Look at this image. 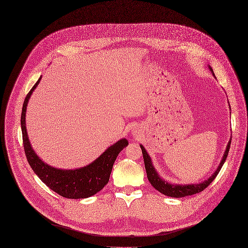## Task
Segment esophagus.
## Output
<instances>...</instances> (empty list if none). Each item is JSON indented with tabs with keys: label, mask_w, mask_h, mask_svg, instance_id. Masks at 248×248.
Instances as JSON below:
<instances>
[{
	"label": "esophagus",
	"mask_w": 248,
	"mask_h": 248,
	"mask_svg": "<svg viewBox=\"0 0 248 248\" xmlns=\"http://www.w3.org/2000/svg\"><path fill=\"white\" fill-rule=\"evenodd\" d=\"M139 133H140V129H139V127H136V126H134L133 128H132V130H131V134L133 135V136H138L139 135Z\"/></svg>",
	"instance_id": "1"
}]
</instances>
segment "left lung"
Segmentation results:
<instances>
[{
	"label": "left lung",
	"mask_w": 248,
	"mask_h": 248,
	"mask_svg": "<svg viewBox=\"0 0 248 248\" xmlns=\"http://www.w3.org/2000/svg\"><path fill=\"white\" fill-rule=\"evenodd\" d=\"M208 68L211 71L212 75L215 77L214 72L210 65H208ZM229 106H230V104H229ZM231 139H232V137H231ZM231 139L228 142V145L224 152V155L219 163L217 170H215V172L210 177H208V179H206L199 184H194V183L193 184H173V183H170L167 180L161 178V176L155 170L154 164H153V161H152V158L149 155V154L147 153L145 147L143 145H140V148H141L142 154H143L144 163H145V170L147 172V177H148L149 182L155 190H157L164 196L171 197V198H184V197L192 196V195H195V194H198V193L203 191L208 185H210V183L216 178L219 171L221 170L223 164L228 156V153H229L230 146H231Z\"/></svg>",
	"instance_id": "left-lung-1"
}]
</instances>
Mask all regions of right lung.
I'll return each instance as SVG.
<instances>
[{"label": "right lung", "mask_w": 248, "mask_h": 248, "mask_svg": "<svg viewBox=\"0 0 248 248\" xmlns=\"http://www.w3.org/2000/svg\"><path fill=\"white\" fill-rule=\"evenodd\" d=\"M42 76L27 94L21 113V130L23 146L27 160L33 171L38 177L53 192L67 199H87L99 191L109 182L114 162L121 151L128 145L125 138H122L115 144L108 147L95 160L86 167L75 170H61L53 168L41 157L33 150L27 130H26V109L29 99L40 84Z\"/></svg>", "instance_id": "add662e5"}]
</instances>
